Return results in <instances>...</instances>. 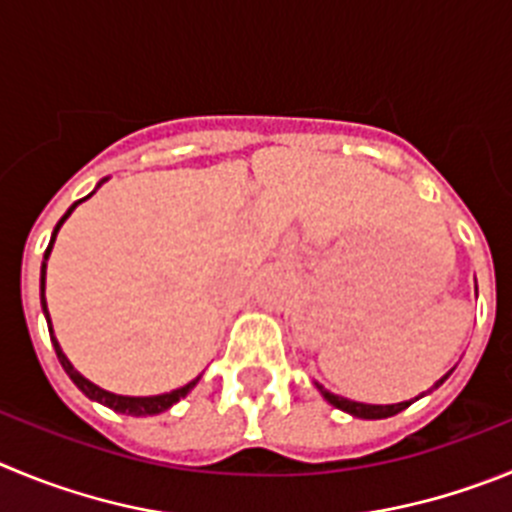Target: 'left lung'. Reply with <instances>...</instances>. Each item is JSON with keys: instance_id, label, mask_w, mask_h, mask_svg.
I'll use <instances>...</instances> for the list:
<instances>
[{"instance_id": "1", "label": "left lung", "mask_w": 512, "mask_h": 512, "mask_svg": "<svg viewBox=\"0 0 512 512\" xmlns=\"http://www.w3.org/2000/svg\"><path fill=\"white\" fill-rule=\"evenodd\" d=\"M451 372H454V370H451ZM451 372H446V375L441 377L439 382H436L434 388H439L441 382H444L446 377L451 375ZM434 388H431V390H434ZM319 390H321V395H324V398L329 400L331 405H334V408H339V411H344V413H352V416H357V418H390V416H395V413L405 411V408L413 403V400H405V403H395V405H367V403H354V400L339 398V395L329 393V390L321 388V385H319ZM431 390H428V393H431ZM423 395H426V393H421L418 398H423Z\"/></svg>"}]
</instances>
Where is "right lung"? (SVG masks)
<instances>
[{
    "label": "right lung",
    "mask_w": 512,
    "mask_h": 512,
    "mask_svg": "<svg viewBox=\"0 0 512 512\" xmlns=\"http://www.w3.org/2000/svg\"><path fill=\"white\" fill-rule=\"evenodd\" d=\"M86 199H89V196H86ZM81 201H84V199H81ZM81 201H76V204H73L71 209H68L66 214H63L61 222L55 224L53 237H50V245H48V250H45V260H48L50 247H53L55 234H58L61 224L66 222L68 216H71V211L76 209V206L81 204ZM45 260H43V273H40V296H43V311H45V319H48V329L53 331V326H50L48 306H45ZM50 339H53V347H55V354H58V362H61L63 370L68 372V377H71V380L76 382L78 390H81V393H84V395H89L91 400H99L101 405H107V408H112V411H117V413H127V416H155V413L168 411L170 405L178 403V400H181V398H186V395L191 393L193 385L199 382V377H196V380L188 382V385H183V388L173 390V393L153 395V398H127V395H114V393H109V390H101L99 385H94V382L86 380V377L81 375V372H78V370H73V365H71V362H68V357H66V354H63V349L58 347V342H55V336H50Z\"/></svg>",
    "instance_id": "add662e5"
}]
</instances>
